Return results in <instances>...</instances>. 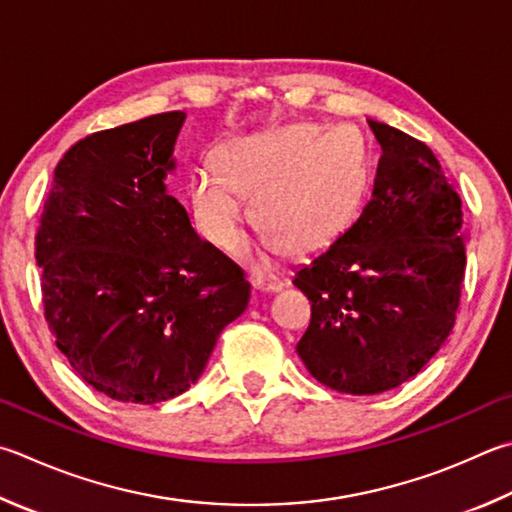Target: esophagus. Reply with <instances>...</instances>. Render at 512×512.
Returning <instances> with one entry per match:
<instances>
[{
  "label": "esophagus",
  "mask_w": 512,
  "mask_h": 512,
  "mask_svg": "<svg viewBox=\"0 0 512 512\" xmlns=\"http://www.w3.org/2000/svg\"><path fill=\"white\" fill-rule=\"evenodd\" d=\"M250 284H253L255 291H259V293H277V291H282V288H284V282L275 275H271V277L255 275L253 280H250Z\"/></svg>",
  "instance_id": "34e87169"
}]
</instances>
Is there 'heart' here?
<instances>
[{
  "instance_id": "b5f03b06",
  "label": "heart",
  "mask_w": 512,
  "mask_h": 512,
  "mask_svg": "<svg viewBox=\"0 0 512 512\" xmlns=\"http://www.w3.org/2000/svg\"><path fill=\"white\" fill-rule=\"evenodd\" d=\"M215 170L192 176L190 199L201 235L221 250L239 246L246 201L264 228L266 248L304 257L331 246L365 201L371 156L353 125L268 127L237 136L215 154Z\"/></svg>"
}]
</instances>
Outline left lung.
I'll list each match as a JSON object with an SVG mask.
<instances>
[{
	"instance_id": "8db88e82",
	"label": "left lung",
	"mask_w": 512,
	"mask_h": 512,
	"mask_svg": "<svg viewBox=\"0 0 512 512\" xmlns=\"http://www.w3.org/2000/svg\"><path fill=\"white\" fill-rule=\"evenodd\" d=\"M383 150L356 224L295 273L311 322L306 369L336 392L369 396L421 371L457 318L466 273L461 199L430 147L367 120Z\"/></svg>"
}]
</instances>
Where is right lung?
I'll return each instance as SVG.
<instances>
[{"label":"right lung","instance_id":"right-lung-1","mask_svg":"<svg viewBox=\"0 0 512 512\" xmlns=\"http://www.w3.org/2000/svg\"><path fill=\"white\" fill-rule=\"evenodd\" d=\"M183 120L167 111L82 138L55 167L37 228L55 345L114 401L183 394L248 306L241 268L167 194Z\"/></svg>","mask_w":512,"mask_h":512}]
</instances>
